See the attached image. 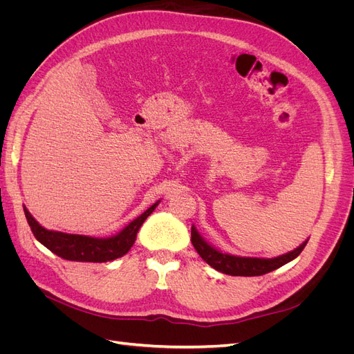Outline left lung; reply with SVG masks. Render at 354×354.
<instances>
[{"mask_svg": "<svg viewBox=\"0 0 354 354\" xmlns=\"http://www.w3.org/2000/svg\"><path fill=\"white\" fill-rule=\"evenodd\" d=\"M192 243L202 257V260L221 273L230 276H261L279 269L283 264L297 259L304 250L307 241L294 251L274 257V259H252V257H236L217 251L203 241L196 229L192 226Z\"/></svg>", "mask_w": 354, "mask_h": 354, "instance_id": "1", "label": "left lung"}]
</instances>
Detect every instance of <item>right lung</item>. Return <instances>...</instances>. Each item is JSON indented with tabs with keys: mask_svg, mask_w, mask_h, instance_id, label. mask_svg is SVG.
Listing matches in <instances>:
<instances>
[{
	"mask_svg": "<svg viewBox=\"0 0 354 354\" xmlns=\"http://www.w3.org/2000/svg\"><path fill=\"white\" fill-rule=\"evenodd\" d=\"M158 202L146 209L140 217L133 220L128 226L112 238H91L82 234H69L63 232L47 230L30 216V212L24 207L29 227L37 241L48 248L51 252L71 261H87V263H106L125 255L131 250L136 241L137 232L145 220L151 216L156 208Z\"/></svg>",
	"mask_w": 354,
	"mask_h": 354,
	"instance_id": "add662e5",
	"label": "right lung"
}]
</instances>
